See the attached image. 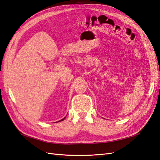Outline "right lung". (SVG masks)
<instances>
[{
	"mask_svg": "<svg viewBox=\"0 0 160 160\" xmlns=\"http://www.w3.org/2000/svg\"><path fill=\"white\" fill-rule=\"evenodd\" d=\"M65 118H63V119H62V120H60V121H63V120H64V119H65Z\"/></svg>",
	"mask_w": 160,
	"mask_h": 160,
	"instance_id": "right-lung-1",
	"label": "right lung"
}]
</instances>
